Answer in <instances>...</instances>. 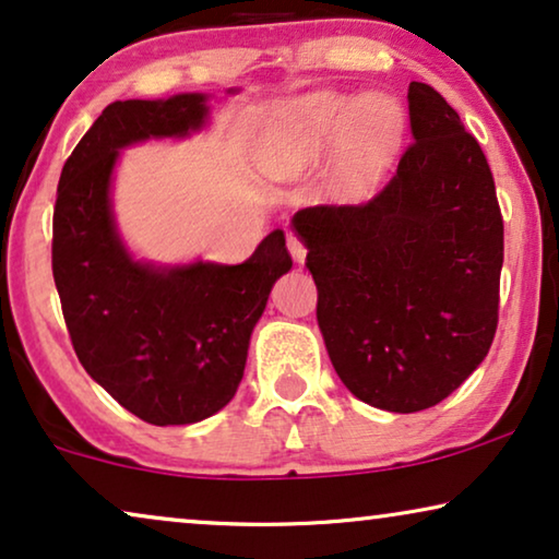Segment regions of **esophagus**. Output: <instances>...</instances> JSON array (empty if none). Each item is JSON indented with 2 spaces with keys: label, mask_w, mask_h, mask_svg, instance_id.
Returning a JSON list of instances; mask_svg holds the SVG:
<instances>
[{
  "label": "esophagus",
  "mask_w": 559,
  "mask_h": 559,
  "mask_svg": "<svg viewBox=\"0 0 559 559\" xmlns=\"http://www.w3.org/2000/svg\"><path fill=\"white\" fill-rule=\"evenodd\" d=\"M287 249L293 251L295 262H300V264L305 262V254H308V249H305V243H302L300 239H297V236H293V234L287 236Z\"/></svg>",
  "instance_id": "1"
}]
</instances>
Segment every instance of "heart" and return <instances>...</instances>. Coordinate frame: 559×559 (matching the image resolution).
<instances>
[{
    "label": "heart",
    "mask_w": 559,
    "mask_h": 559,
    "mask_svg": "<svg viewBox=\"0 0 559 559\" xmlns=\"http://www.w3.org/2000/svg\"><path fill=\"white\" fill-rule=\"evenodd\" d=\"M404 114L386 94L318 91L289 104L272 132L274 167L295 175L341 144V186L356 195L379 178L402 142Z\"/></svg>",
    "instance_id": "1"
}]
</instances>
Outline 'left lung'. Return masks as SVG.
I'll return each instance as SVG.
<instances>
[{"instance_id": "8db88e82", "label": "left lung", "mask_w": 559, "mask_h": 559, "mask_svg": "<svg viewBox=\"0 0 559 559\" xmlns=\"http://www.w3.org/2000/svg\"><path fill=\"white\" fill-rule=\"evenodd\" d=\"M407 102L415 142L384 190L293 218L335 373L361 402L402 415L435 407L484 361L503 264V218L476 136L427 83L412 81Z\"/></svg>"}]
</instances>
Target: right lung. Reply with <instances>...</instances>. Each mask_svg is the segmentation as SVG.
I'll return each instance as SVG.
<instances>
[{"instance_id":"1","label":"right lung","mask_w":559,"mask_h":559,"mask_svg":"<svg viewBox=\"0 0 559 559\" xmlns=\"http://www.w3.org/2000/svg\"><path fill=\"white\" fill-rule=\"evenodd\" d=\"M203 94L114 102L75 144L52 213V277L73 350L121 407L150 425H190L234 400L249 338L293 257L272 231L243 264L134 262L111 216L119 150L205 124Z\"/></svg>"}]
</instances>
